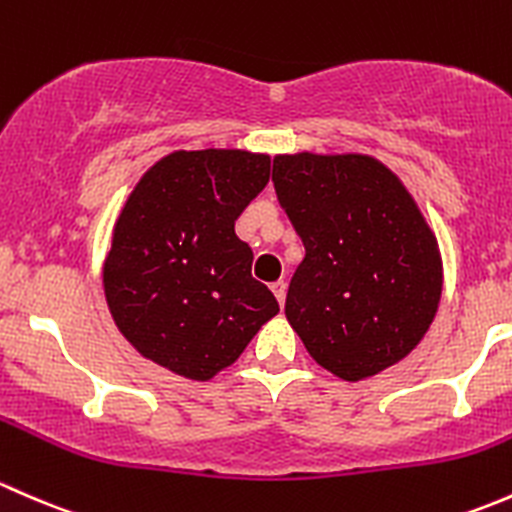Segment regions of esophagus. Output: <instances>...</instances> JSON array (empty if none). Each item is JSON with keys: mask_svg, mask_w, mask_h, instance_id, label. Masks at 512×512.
Wrapping results in <instances>:
<instances>
[{"mask_svg": "<svg viewBox=\"0 0 512 512\" xmlns=\"http://www.w3.org/2000/svg\"><path fill=\"white\" fill-rule=\"evenodd\" d=\"M271 291H273V295H276L278 298V303H286V281H276V283H271Z\"/></svg>", "mask_w": 512, "mask_h": 512, "instance_id": "1", "label": "esophagus"}]
</instances>
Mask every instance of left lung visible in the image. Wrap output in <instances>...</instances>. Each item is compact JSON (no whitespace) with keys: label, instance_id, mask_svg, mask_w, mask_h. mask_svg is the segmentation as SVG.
Masks as SVG:
<instances>
[{"label":"left lung","instance_id":"1","mask_svg":"<svg viewBox=\"0 0 512 512\" xmlns=\"http://www.w3.org/2000/svg\"><path fill=\"white\" fill-rule=\"evenodd\" d=\"M273 187L305 256L286 318L305 350L347 382L397 365L429 330L441 256L394 172L367 155H278Z\"/></svg>","mask_w":512,"mask_h":512}]
</instances>
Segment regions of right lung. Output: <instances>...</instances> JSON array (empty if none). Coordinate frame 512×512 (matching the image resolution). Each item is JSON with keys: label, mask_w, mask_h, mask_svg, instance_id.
<instances>
[{"label": "right lung", "mask_w": 512, "mask_h": 512, "mask_svg": "<svg viewBox=\"0 0 512 512\" xmlns=\"http://www.w3.org/2000/svg\"><path fill=\"white\" fill-rule=\"evenodd\" d=\"M268 177V155L244 150H179L142 175L103 266L115 325L142 357L204 382L278 313L234 231Z\"/></svg>", "instance_id": "obj_1"}]
</instances>
